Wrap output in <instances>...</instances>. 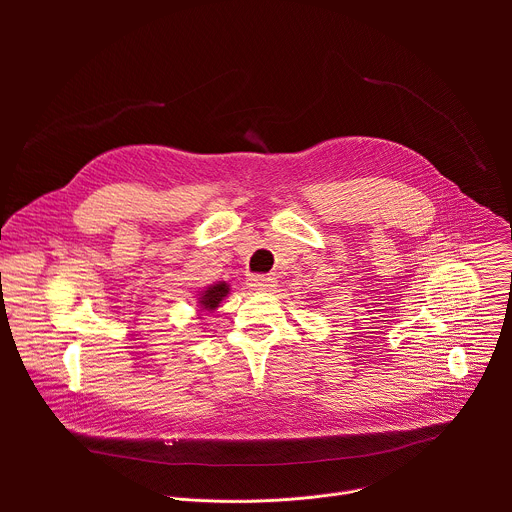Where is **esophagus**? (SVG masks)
<instances>
[{"label":"esophagus","mask_w":512,"mask_h":512,"mask_svg":"<svg viewBox=\"0 0 512 512\" xmlns=\"http://www.w3.org/2000/svg\"><path fill=\"white\" fill-rule=\"evenodd\" d=\"M247 281H249L247 285L253 291H271L275 287V279L269 275H251Z\"/></svg>","instance_id":"esophagus-1"}]
</instances>
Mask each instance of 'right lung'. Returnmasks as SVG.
<instances>
[{
    "instance_id": "obj_1",
    "label": "right lung",
    "mask_w": 512,
    "mask_h": 512,
    "mask_svg": "<svg viewBox=\"0 0 512 512\" xmlns=\"http://www.w3.org/2000/svg\"><path fill=\"white\" fill-rule=\"evenodd\" d=\"M227 294H229V285L225 281H221V283H214L208 289H204L198 302L204 310H214V308H218V304L223 302V298Z\"/></svg>"
}]
</instances>
